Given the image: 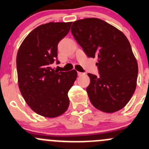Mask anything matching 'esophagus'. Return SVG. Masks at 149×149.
Listing matches in <instances>:
<instances>
[{
  "mask_svg": "<svg viewBox=\"0 0 149 149\" xmlns=\"http://www.w3.org/2000/svg\"><path fill=\"white\" fill-rule=\"evenodd\" d=\"M84 73H81V72H78V76H82V75H84Z\"/></svg>",
  "mask_w": 149,
  "mask_h": 149,
  "instance_id": "esophagus-1",
  "label": "esophagus"
}]
</instances>
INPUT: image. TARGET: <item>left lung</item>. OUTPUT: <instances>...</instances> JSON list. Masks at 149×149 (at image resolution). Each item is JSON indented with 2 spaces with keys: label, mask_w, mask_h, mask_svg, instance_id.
<instances>
[{
  "label": "left lung",
  "mask_w": 149,
  "mask_h": 149,
  "mask_svg": "<svg viewBox=\"0 0 149 149\" xmlns=\"http://www.w3.org/2000/svg\"><path fill=\"white\" fill-rule=\"evenodd\" d=\"M72 34L88 58L97 57L100 76L88 73L86 88L94 107L112 113L124 107L134 94L137 84V61L124 34L102 19L76 21Z\"/></svg>",
  "instance_id": "obj_1"
}]
</instances>
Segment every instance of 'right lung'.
Here are the masks:
<instances>
[{
	"mask_svg": "<svg viewBox=\"0 0 149 149\" xmlns=\"http://www.w3.org/2000/svg\"><path fill=\"white\" fill-rule=\"evenodd\" d=\"M71 22H49L26 36L16 57L18 83L25 102L36 113L56 118L69 106L68 92L77 78L75 70H54L58 61V45L70 31Z\"/></svg>",
	"mask_w": 149,
	"mask_h": 149,
	"instance_id": "right-lung-1",
	"label": "right lung"
}]
</instances>
